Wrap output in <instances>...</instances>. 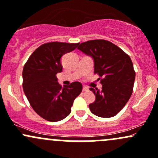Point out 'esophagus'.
Wrapping results in <instances>:
<instances>
[{"label":"esophagus","instance_id":"1","mask_svg":"<svg viewBox=\"0 0 158 158\" xmlns=\"http://www.w3.org/2000/svg\"><path fill=\"white\" fill-rule=\"evenodd\" d=\"M87 91H89V89L86 86H83V92H87Z\"/></svg>","mask_w":158,"mask_h":158}]
</instances>
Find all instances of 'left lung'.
<instances>
[{"label": "left lung", "mask_w": 158, "mask_h": 158, "mask_svg": "<svg viewBox=\"0 0 158 158\" xmlns=\"http://www.w3.org/2000/svg\"><path fill=\"white\" fill-rule=\"evenodd\" d=\"M78 50L94 60V74L99 76L101 90L90 88L96 100L89 107L100 118L115 116L127 104L133 93L135 72L131 59L124 51L106 40L81 43Z\"/></svg>", "instance_id": "obj_1"}]
</instances>
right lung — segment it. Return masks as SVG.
Returning a JSON list of instances; mask_svg holds the SVG:
<instances>
[{
    "instance_id": "right-lung-1",
    "label": "right lung",
    "mask_w": 158,
    "mask_h": 158,
    "mask_svg": "<svg viewBox=\"0 0 158 158\" xmlns=\"http://www.w3.org/2000/svg\"><path fill=\"white\" fill-rule=\"evenodd\" d=\"M79 43L50 42L37 48L23 71V87L35 111L44 119L56 122L71 113L74 100L82 91V84L73 82L62 87L57 73L62 72L61 57L77 48Z\"/></svg>"
}]
</instances>
